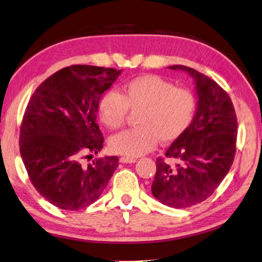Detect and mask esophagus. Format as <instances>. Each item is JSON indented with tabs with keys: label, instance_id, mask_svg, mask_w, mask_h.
<instances>
[{
	"label": "esophagus",
	"instance_id": "esophagus-1",
	"mask_svg": "<svg viewBox=\"0 0 262 262\" xmlns=\"http://www.w3.org/2000/svg\"><path fill=\"white\" fill-rule=\"evenodd\" d=\"M119 161H120V163L132 164V163H135V162H136V159H133V157H126V156H123V157H120Z\"/></svg>",
	"mask_w": 262,
	"mask_h": 262
}]
</instances>
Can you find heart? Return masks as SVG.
I'll return each mask as SVG.
<instances>
[{
  "mask_svg": "<svg viewBox=\"0 0 262 262\" xmlns=\"http://www.w3.org/2000/svg\"><path fill=\"white\" fill-rule=\"evenodd\" d=\"M139 112L138 127L121 132L109 141V148L116 154L137 157L154 149L157 142L171 144L191 126L196 113V98L186 88L155 75L133 79L123 94L108 91L98 106L101 123L109 129L125 124L128 111Z\"/></svg>",
  "mask_w": 262,
  "mask_h": 262,
  "instance_id": "obj_1",
  "label": "heart"
}]
</instances>
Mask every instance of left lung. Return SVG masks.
Here are the masks:
<instances>
[{"label": "left lung", "instance_id": "obj_1", "mask_svg": "<svg viewBox=\"0 0 262 262\" xmlns=\"http://www.w3.org/2000/svg\"><path fill=\"white\" fill-rule=\"evenodd\" d=\"M168 68L194 79L198 106L191 126L165 153L175 165L157 159L151 193L163 204L184 209L211 196L230 171L238 121L227 91L214 80L186 66Z\"/></svg>", "mask_w": 262, "mask_h": 262}]
</instances>
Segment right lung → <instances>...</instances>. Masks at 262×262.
Masks as SVG:
<instances>
[{"mask_svg":"<svg viewBox=\"0 0 262 262\" xmlns=\"http://www.w3.org/2000/svg\"><path fill=\"white\" fill-rule=\"evenodd\" d=\"M121 70L77 64L57 71L35 89L20 129V153L31 183L51 204L68 211L96 202L115 169L117 156L83 165L101 150L97 124L101 95Z\"/></svg>","mask_w":262,"mask_h":262,"instance_id":"add662e5","label":"right lung"}]
</instances>
